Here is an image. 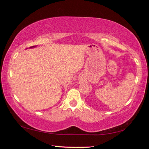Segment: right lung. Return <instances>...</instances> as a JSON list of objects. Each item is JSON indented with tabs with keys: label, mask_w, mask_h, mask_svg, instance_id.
Returning a JSON list of instances; mask_svg holds the SVG:
<instances>
[{
	"label": "right lung",
	"mask_w": 149,
	"mask_h": 149,
	"mask_svg": "<svg viewBox=\"0 0 149 149\" xmlns=\"http://www.w3.org/2000/svg\"><path fill=\"white\" fill-rule=\"evenodd\" d=\"M32 47H35V46H34V47H33H33H31L30 48H32Z\"/></svg>",
	"instance_id": "1"
}]
</instances>
